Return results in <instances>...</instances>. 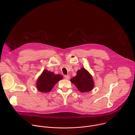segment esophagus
I'll return each mask as SVG.
<instances>
[{"mask_svg":"<svg viewBox=\"0 0 135 135\" xmlns=\"http://www.w3.org/2000/svg\"><path fill=\"white\" fill-rule=\"evenodd\" d=\"M65 78L67 80H69L70 79V76L69 75H65Z\"/></svg>","mask_w":135,"mask_h":135,"instance_id":"1","label":"esophagus"}]
</instances>
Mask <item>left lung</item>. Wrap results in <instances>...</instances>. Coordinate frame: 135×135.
<instances>
[{"label":"left lung","instance_id":"1","mask_svg":"<svg viewBox=\"0 0 135 135\" xmlns=\"http://www.w3.org/2000/svg\"><path fill=\"white\" fill-rule=\"evenodd\" d=\"M70 81L81 92L90 91L94 86L91 75L83 68L77 71L76 76L72 78Z\"/></svg>","mask_w":135,"mask_h":135}]
</instances>
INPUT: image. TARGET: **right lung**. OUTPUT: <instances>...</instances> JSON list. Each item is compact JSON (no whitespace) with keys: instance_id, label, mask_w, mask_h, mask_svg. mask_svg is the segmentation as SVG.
<instances>
[{"instance_id":"1","label":"right lung","mask_w":135,"mask_h":135,"mask_svg":"<svg viewBox=\"0 0 135 135\" xmlns=\"http://www.w3.org/2000/svg\"><path fill=\"white\" fill-rule=\"evenodd\" d=\"M62 78L60 74L55 75L52 72L44 70L37 81V88L40 92H49Z\"/></svg>"}]
</instances>
